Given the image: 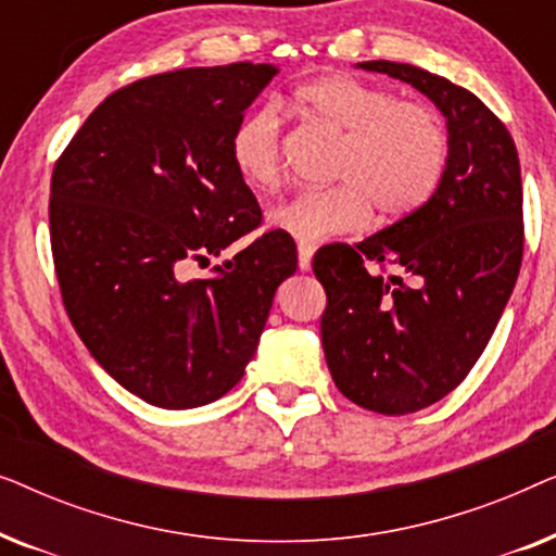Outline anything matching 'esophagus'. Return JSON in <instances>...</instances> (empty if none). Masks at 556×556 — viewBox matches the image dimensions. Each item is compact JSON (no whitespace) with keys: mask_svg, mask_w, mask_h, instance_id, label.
Returning <instances> with one entry per match:
<instances>
[{"mask_svg":"<svg viewBox=\"0 0 556 556\" xmlns=\"http://www.w3.org/2000/svg\"><path fill=\"white\" fill-rule=\"evenodd\" d=\"M311 261H314V245H308V242H301V245H299V268L311 270Z\"/></svg>","mask_w":556,"mask_h":556,"instance_id":"1","label":"esophagus"}]
</instances>
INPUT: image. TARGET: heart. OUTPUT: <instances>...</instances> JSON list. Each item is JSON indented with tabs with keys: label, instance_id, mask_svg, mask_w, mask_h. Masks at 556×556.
I'll list each match as a JSON object with an SVG mask.
<instances>
[{
	"label": "heart",
	"instance_id": "obj_1",
	"mask_svg": "<svg viewBox=\"0 0 556 556\" xmlns=\"http://www.w3.org/2000/svg\"><path fill=\"white\" fill-rule=\"evenodd\" d=\"M308 116L344 134L333 179L301 189L270 212V225L301 242L359 230L371 207L384 219L413 215L438 192L451 162L447 128L432 109L352 75H324L295 90ZM235 169L248 185L270 189L283 174V121L268 101L248 111L230 136Z\"/></svg>",
	"mask_w": 556,
	"mask_h": 556
}]
</instances>
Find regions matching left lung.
Here are the masks:
<instances>
[{
    "label": "left lung",
    "instance_id": "obj_1",
    "mask_svg": "<svg viewBox=\"0 0 556 556\" xmlns=\"http://www.w3.org/2000/svg\"><path fill=\"white\" fill-rule=\"evenodd\" d=\"M356 67L409 83L445 116L451 162L438 192L359 245L314 257L326 291L321 341L339 392L407 415L458 387L483 354L523 253L521 166L511 134L470 90L390 60ZM367 262L392 264V277Z\"/></svg>",
    "mask_w": 556,
    "mask_h": 556
}]
</instances>
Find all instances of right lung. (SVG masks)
<instances>
[{
  "mask_svg": "<svg viewBox=\"0 0 556 556\" xmlns=\"http://www.w3.org/2000/svg\"><path fill=\"white\" fill-rule=\"evenodd\" d=\"M278 75L270 63L185 67L116 90L50 181V240L67 316L93 359L154 407L210 405L245 375L278 286L299 268L270 230L179 280L261 225L230 136Z\"/></svg>",
  "mask_w": 556,
  "mask_h": 556,
  "instance_id": "obj_1",
  "label": "right lung"
}]
</instances>
